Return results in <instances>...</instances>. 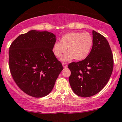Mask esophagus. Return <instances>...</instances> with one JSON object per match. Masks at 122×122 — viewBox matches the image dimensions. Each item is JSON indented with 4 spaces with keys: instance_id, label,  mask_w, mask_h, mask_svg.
Masks as SVG:
<instances>
[{
    "instance_id": "esophagus-1",
    "label": "esophagus",
    "mask_w": 122,
    "mask_h": 122,
    "mask_svg": "<svg viewBox=\"0 0 122 122\" xmlns=\"http://www.w3.org/2000/svg\"><path fill=\"white\" fill-rule=\"evenodd\" d=\"M62 65H63V67H64V68H67V67H68V66H67V64L66 63H62Z\"/></svg>"
}]
</instances>
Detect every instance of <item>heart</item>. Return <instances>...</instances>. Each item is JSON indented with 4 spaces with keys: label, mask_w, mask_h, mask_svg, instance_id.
<instances>
[{
    "label": "heart",
    "mask_w": 122,
    "mask_h": 122,
    "mask_svg": "<svg viewBox=\"0 0 122 122\" xmlns=\"http://www.w3.org/2000/svg\"><path fill=\"white\" fill-rule=\"evenodd\" d=\"M92 44V37L89 33L72 32L63 36L60 42H55L52 46V51L56 57L60 58L67 48L68 52L62 57V61H70L74 59L81 61L90 54Z\"/></svg>",
    "instance_id": "1"
}]
</instances>
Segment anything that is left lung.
<instances>
[{"instance_id":"obj_1","label":"left lung","mask_w":122,"mask_h":122,"mask_svg":"<svg viewBox=\"0 0 122 122\" xmlns=\"http://www.w3.org/2000/svg\"><path fill=\"white\" fill-rule=\"evenodd\" d=\"M92 39V49L87 58L68 66L71 88L77 95L85 98L95 95L104 88L114 67L112 51L106 39L94 30Z\"/></svg>"}]
</instances>
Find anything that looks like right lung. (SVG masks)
<instances>
[{"label":"right lung","mask_w":122,"mask_h":122,"mask_svg":"<svg viewBox=\"0 0 122 122\" xmlns=\"http://www.w3.org/2000/svg\"><path fill=\"white\" fill-rule=\"evenodd\" d=\"M56 36L31 30L14 41L9 49V67L14 81L31 97L42 98L52 91L63 69L52 51Z\"/></svg>","instance_id":"obj_1"}]
</instances>
